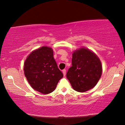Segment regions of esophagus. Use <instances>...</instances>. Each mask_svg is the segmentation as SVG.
Returning a JSON list of instances; mask_svg holds the SVG:
<instances>
[{
    "instance_id": "obj_1",
    "label": "esophagus",
    "mask_w": 125,
    "mask_h": 125,
    "mask_svg": "<svg viewBox=\"0 0 125 125\" xmlns=\"http://www.w3.org/2000/svg\"><path fill=\"white\" fill-rule=\"evenodd\" d=\"M62 73H63V74H64V76H65V75H66V70L65 69L62 70Z\"/></svg>"
}]
</instances>
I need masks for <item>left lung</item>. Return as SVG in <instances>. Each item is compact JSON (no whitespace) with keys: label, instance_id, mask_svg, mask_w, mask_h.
Wrapping results in <instances>:
<instances>
[{"label":"left lung","instance_id":"left-lung-1","mask_svg":"<svg viewBox=\"0 0 125 125\" xmlns=\"http://www.w3.org/2000/svg\"><path fill=\"white\" fill-rule=\"evenodd\" d=\"M72 65L66 78L73 89L85 92L95 86L101 76L102 68L94 53L85 48L77 49L72 54Z\"/></svg>","mask_w":125,"mask_h":125}]
</instances>
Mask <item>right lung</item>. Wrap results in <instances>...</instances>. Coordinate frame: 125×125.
<instances>
[{"label": "right lung", "mask_w": 125, "mask_h": 125, "mask_svg": "<svg viewBox=\"0 0 125 125\" xmlns=\"http://www.w3.org/2000/svg\"><path fill=\"white\" fill-rule=\"evenodd\" d=\"M24 71L32 88L45 94L53 92L63 77L53 58L52 49L45 46L31 53L24 62Z\"/></svg>", "instance_id": "obj_1"}]
</instances>
